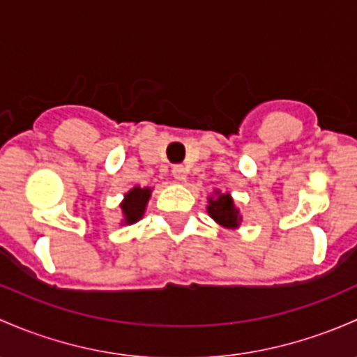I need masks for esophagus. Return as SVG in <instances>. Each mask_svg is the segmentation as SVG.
I'll list each match as a JSON object with an SVG mask.
<instances>
[{"label":"esophagus","mask_w":357,"mask_h":357,"mask_svg":"<svg viewBox=\"0 0 357 357\" xmlns=\"http://www.w3.org/2000/svg\"><path fill=\"white\" fill-rule=\"evenodd\" d=\"M172 175H174L175 180H185L187 170L182 167V165H175V167L172 168Z\"/></svg>","instance_id":"esophagus-1"}]
</instances>
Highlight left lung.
<instances>
[{
    "label": "left lung",
    "mask_w": 357,
    "mask_h": 357,
    "mask_svg": "<svg viewBox=\"0 0 357 357\" xmlns=\"http://www.w3.org/2000/svg\"><path fill=\"white\" fill-rule=\"evenodd\" d=\"M208 213L213 220H216L223 227H237L241 222V216L234 208V201L229 194H222L216 199H209Z\"/></svg>",
    "instance_id": "1"
}]
</instances>
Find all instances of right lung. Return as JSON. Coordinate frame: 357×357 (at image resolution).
I'll use <instances>...</instances> for the list:
<instances>
[{
  "label": "right lung",
  "instance_id": "right-lung-1",
  "mask_svg": "<svg viewBox=\"0 0 357 357\" xmlns=\"http://www.w3.org/2000/svg\"><path fill=\"white\" fill-rule=\"evenodd\" d=\"M149 196H151V189H141V187H134L125 196V201L122 203L125 223H135L144 215Z\"/></svg>",
  "mask_w": 357,
  "mask_h": 357
}]
</instances>
